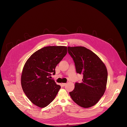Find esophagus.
Listing matches in <instances>:
<instances>
[{
	"label": "esophagus",
	"mask_w": 127,
	"mask_h": 127,
	"mask_svg": "<svg viewBox=\"0 0 127 127\" xmlns=\"http://www.w3.org/2000/svg\"><path fill=\"white\" fill-rule=\"evenodd\" d=\"M62 85L63 86H65L66 85V83H62Z\"/></svg>",
	"instance_id": "obj_1"
}]
</instances>
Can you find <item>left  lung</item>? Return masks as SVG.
Segmentation results:
<instances>
[{
  "label": "left lung",
  "mask_w": 127,
  "mask_h": 127,
  "mask_svg": "<svg viewBox=\"0 0 127 127\" xmlns=\"http://www.w3.org/2000/svg\"><path fill=\"white\" fill-rule=\"evenodd\" d=\"M75 63L77 73L83 75L82 82L75 83L70 95L82 107L95 105L103 96L106 88L107 71L104 63L95 53L84 47H68Z\"/></svg>",
  "instance_id": "obj_1"
}]
</instances>
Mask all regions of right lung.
I'll use <instances>...</instances> for the list:
<instances>
[{
	"label": "right lung",
	"mask_w": 127,
	"mask_h": 127,
	"mask_svg": "<svg viewBox=\"0 0 127 127\" xmlns=\"http://www.w3.org/2000/svg\"><path fill=\"white\" fill-rule=\"evenodd\" d=\"M67 53L66 46H48L33 53L23 67L21 85L24 92L34 105L44 108L56 96L61 86L49 76Z\"/></svg>",
	"instance_id": "right-lung-1"
}]
</instances>
